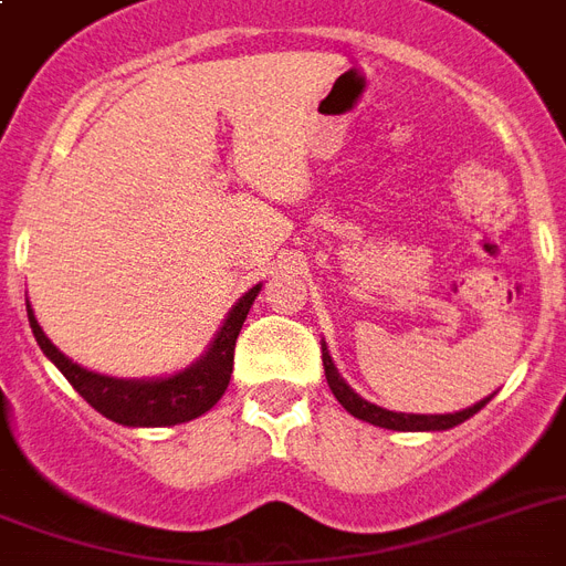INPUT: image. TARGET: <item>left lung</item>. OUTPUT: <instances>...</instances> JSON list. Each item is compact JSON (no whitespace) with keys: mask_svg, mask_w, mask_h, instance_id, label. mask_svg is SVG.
Returning a JSON list of instances; mask_svg holds the SVG:
<instances>
[{"mask_svg":"<svg viewBox=\"0 0 566 566\" xmlns=\"http://www.w3.org/2000/svg\"><path fill=\"white\" fill-rule=\"evenodd\" d=\"M323 367H326V378L328 387H332V394L340 405H344L346 411L358 417L364 422H373V426H381V429H394V431H447L458 422L470 420L475 411H482L484 405L491 402V396L482 399V402L470 405L464 411L455 413H402V411H387V408H378V405L367 402L364 396H358L353 387L346 385L344 376L337 373V367L332 364V355H328L326 344H323Z\"/></svg>","mask_w":566,"mask_h":566,"instance_id":"left-lung-1","label":"left lung"}]
</instances>
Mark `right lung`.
Returning a JSON list of instances; mask_svg holds the SVG:
<instances>
[{
	"label": "right lung",
	"mask_w": 566,
	"mask_h": 566,
	"mask_svg": "<svg viewBox=\"0 0 566 566\" xmlns=\"http://www.w3.org/2000/svg\"><path fill=\"white\" fill-rule=\"evenodd\" d=\"M258 291H261V284L249 287L234 302V308L229 311V317L222 319L220 332L213 335L208 353L199 361L190 364L188 370L164 378H114L84 370L75 361H70L43 335V328L34 319L31 305H25V311H29L31 332H34V340L40 344L43 355L55 364L57 370L64 373L66 381L102 417H108V420L119 422V426H146V429H155V426H176V422L196 420V417H202L205 411H211L213 405L220 402V396L229 387L231 367H234V344H238L240 328H243V319H247Z\"/></svg>",
	"instance_id": "add662e5"
}]
</instances>
